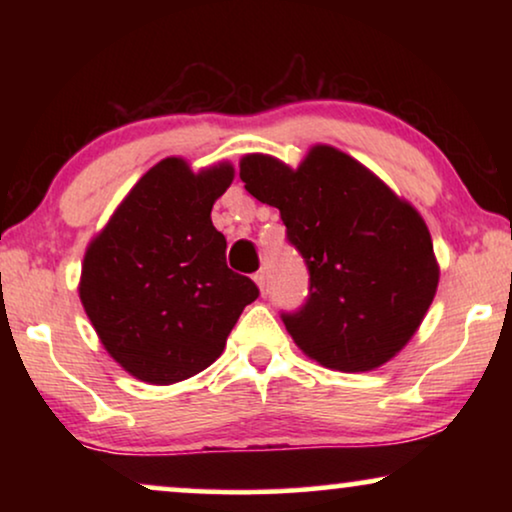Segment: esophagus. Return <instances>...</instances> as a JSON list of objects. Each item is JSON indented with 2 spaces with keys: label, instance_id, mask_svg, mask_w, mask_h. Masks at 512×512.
Segmentation results:
<instances>
[{
  "label": "esophagus",
  "instance_id": "1",
  "mask_svg": "<svg viewBox=\"0 0 512 512\" xmlns=\"http://www.w3.org/2000/svg\"><path fill=\"white\" fill-rule=\"evenodd\" d=\"M254 282L258 284V289H261V293H265V286H268V284H265V272L261 270V272H256V275H254Z\"/></svg>",
  "mask_w": 512,
  "mask_h": 512
}]
</instances>
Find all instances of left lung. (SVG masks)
I'll return each mask as SVG.
<instances>
[{
    "label": "left lung",
    "instance_id": "1",
    "mask_svg": "<svg viewBox=\"0 0 512 512\" xmlns=\"http://www.w3.org/2000/svg\"><path fill=\"white\" fill-rule=\"evenodd\" d=\"M244 188L277 207L286 240L310 272L298 312H282L310 359L342 373L380 368L422 324L438 289L429 228L368 167L333 146H312L296 170L249 153Z\"/></svg>",
    "mask_w": 512,
    "mask_h": 512
}]
</instances>
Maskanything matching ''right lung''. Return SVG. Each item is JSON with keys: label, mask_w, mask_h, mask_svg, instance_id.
Wrapping results in <instances>:
<instances>
[{"label": "right lung", "mask_w": 512, "mask_h": 512, "mask_svg": "<svg viewBox=\"0 0 512 512\" xmlns=\"http://www.w3.org/2000/svg\"><path fill=\"white\" fill-rule=\"evenodd\" d=\"M165 158L132 186L88 244L79 296L102 345L137 380L174 384L219 359L258 286L226 265L212 207L233 184Z\"/></svg>", "instance_id": "obj_1"}]
</instances>
